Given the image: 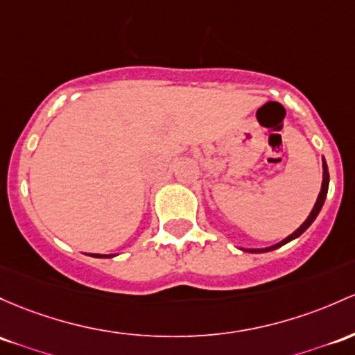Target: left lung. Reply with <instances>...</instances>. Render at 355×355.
I'll use <instances>...</instances> for the list:
<instances>
[{
  "instance_id": "8db88e82",
  "label": "left lung",
  "mask_w": 355,
  "mask_h": 355,
  "mask_svg": "<svg viewBox=\"0 0 355 355\" xmlns=\"http://www.w3.org/2000/svg\"><path fill=\"white\" fill-rule=\"evenodd\" d=\"M329 180H330V177H329V168H327V163H325V159H323V182H322V190H320V193H318V198H317V202H315V207L311 209V212H310L309 219H306L305 222H303V224L300 225V227L297 229V231L293 232V234H290V236L286 237V239H283L282 243L275 244V246L264 248V249H244V251H248V252H268V251H272V249H278V248H282L283 244L290 243V241L297 239L298 236H302L303 232H305L306 229L310 227V225H311V222H313L315 219H317L318 212H320V210H322V205H323V202H325L327 192H329Z\"/></svg>"
}]
</instances>
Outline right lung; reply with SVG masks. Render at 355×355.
<instances>
[{"instance_id": "add662e5", "label": "right lung", "mask_w": 355, "mask_h": 355, "mask_svg": "<svg viewBox=\"0 0 355 355\" xmlns=\"http://www.w3.org/2000/svg\"><path fill=\"white\" fill-rule=\"evenodd\" d=\"M94 256V258H111L112 254H107V256H104V254H92Z\"/></svg>"}]
</instances>
